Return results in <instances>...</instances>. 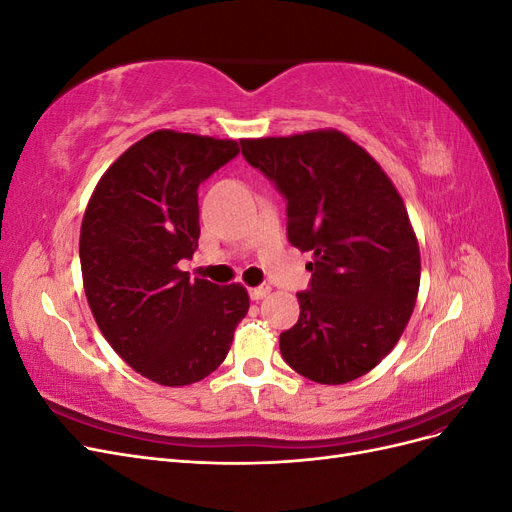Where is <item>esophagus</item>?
Wrapping results in <instances>:
<instances>
[{"mask_svg":"<svg viewBox=\"0 0 512 512\" xmlns=\"http://www.w3.org/2000/svg\"><path fill=\"white\" fill-rule=\"evenodd\" d=\"M269 292H271L269 284H260L256 288H250V297H252V301H260V299L269 297Z\"/></svg>","mask_w":512,"mask_h":512,"instance_id":"esophagus-1","label":"esophagus"}]
</instances>
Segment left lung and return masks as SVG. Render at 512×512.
Wrapping results in <instances>:
<instances>
[{
	"label": "left lung",
	"mask_w": 512,
	"mask_h": 512,
	"mask_svg": "<svg viewBox=\"0 0 512 512\" xmlns=\"http://www.w3.org/2000/svg\"><path fill=\"white\" fill-rule=\"evenodd\" d=\"M243 158L286 198L288 241L312 252L284 361L320 384L365 376L404 333L421 252L404 200L380 164L337 130L245 138Z\"/></svg>",
	"instance_id": "left-lung-1"
}]
</instances>
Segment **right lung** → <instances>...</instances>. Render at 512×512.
<instances>
[{"mask_svg": "<svg viewBox=\"0 0 512 512\" xmlns=\"http://www.w3.org/2000/svg\"><path fill=\"white\" fill-rule=\"evenodd\" d=\"M239 153L237 141L151 132L108 166L81 226L87 303L102 335L138 374L185 386L218 369L250 309L241 284L190 280L198 185Z\"/></svg>", "mask_w": 512, "mask_h": 512, "instance_id": "right-lung-1", "label": "right lung"}]
</instances>
